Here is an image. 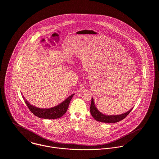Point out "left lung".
Wrapping results in <instances>:
<instances>
[{"mask_svg":"<svg viewBox=\"0 0 159 159\" xmlns=\"http://www.w3.org/2000/svg\"><path fill=\"white\" fill-rule=\"evenodd\" d=\"M132 108L127 111V112L118 115H106L99 111L94 104L93 98L91 99L90 105V112L93 117L98 121L102 123H117L124 119L132 111Z\"/></svg>","mask_w":159,"mask_h":159,"instance_id":"8db88e82","label":"left lung"}]
</instances>
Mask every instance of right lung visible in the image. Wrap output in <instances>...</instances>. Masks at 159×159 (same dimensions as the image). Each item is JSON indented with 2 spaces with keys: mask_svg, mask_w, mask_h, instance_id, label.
Masks as SVG:
<instances>
[{
  "mask_svg": "<svg viewBox=\"0 0 159 159\" xmlns=\"http://www.w3.org/2000/svg\"><path fill=\"white\" fill-rule=\"evenodd\" d=\"M74 94H71L64 101L57 106L49 108H41L30 104L23 96L25 102L32 113L36 116L43 119H57L61 117L67 111L71 99Z\"/></svg>",
  "mask_w": 159,
  "mask_h": 159,
  "instance_id": "obj_1",
  "label": "right lung"
}]
</instances>
